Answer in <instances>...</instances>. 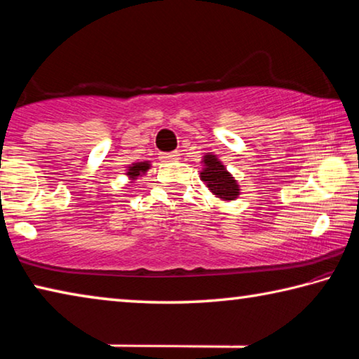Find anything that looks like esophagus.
Here are the masks:
<instances>
[{"label":"esophagus","mask_w":359,"mask_h":359,"mask_svg":"<svg viewBox=\"0 0 359 359\" xmlns=\"http://www.w3.org/2000/svg\"><path fill=\"white\" fill-rule=\"evenodd\" d=\"M179 154L177 151H171V154H161L160 158L161 161H177L179 160Z\"/></svg>","instance_id":"1"}]
</instances>
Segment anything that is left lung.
I'll return each mask as SVG.
<instances>
[{
	"label": "left lung",
	"instance_id": "1",
	"mask_svg": "<svg viewBox=\"0 0 359 359\" xmlns=\"http://www.w3.org/2000/svg\"><path fill=\"white\" fill-rule=\"evenodd\" d=\"M203 169L199 171L201 179L209 191L220 201H236L241 194L239 182L234 179L226 166L223 165L220 158L215 154H204L201 160Z\"/></svg>",
	"mask_w": 359,
	"mask_h": 359
}]
</instances>
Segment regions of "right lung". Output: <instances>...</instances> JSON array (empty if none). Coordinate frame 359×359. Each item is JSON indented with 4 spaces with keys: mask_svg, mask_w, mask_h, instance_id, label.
<instances>
[{
    "mask_svg": "<svg viewBox=\"0 0 359 359\" xmlns=\"http://www.w3.org/2000/svg\"><path fill=\"white\" fill-rule=\"evenodd\" d=\"M150 168H151L150 161H135L126 166L125 175L128 177L130 184H135V180H137V177H144Z\"/></svg>",
    "mask_w": 359,
    "mask_h": 359,
    "instance_id": "right-lung-1",
    "label": "right lung"
}]
</instances>
